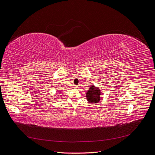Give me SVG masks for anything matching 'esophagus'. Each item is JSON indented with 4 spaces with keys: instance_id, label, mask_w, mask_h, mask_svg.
Segmentation results:
<instances>
[{
    "instance_id": "obj_1",
    "label": "esophagus",
    "mask_w": 155,
    "mask_h": 155,
    "mask_svg": "<svg viewBox=\"0 0 155 155\" xmlns=\"http://www.w3.org/2000/svg\"><path fill=\"white\" fill-rule=\"evenodd\" d=\"M78 87V85H74V88H77Z\"/></svg>"
}]
</instances>
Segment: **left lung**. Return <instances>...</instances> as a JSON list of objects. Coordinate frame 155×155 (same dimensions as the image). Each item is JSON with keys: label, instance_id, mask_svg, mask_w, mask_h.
I'll return each instance as SVG.
<instances>
[{"label": "left lung", "instance_id": "obj_1", "mask_svg": "<svg viewBox=\"0 0 155 155\" xmlns=\"http://www.w3.org/2000/svg\"><path fill=\"white\" fill-rule=\"evenodd\" d=\"M101 91L99 87L91 86L86 93L87 100L91 104H97L100 101Z\"/></svg>", "mask_w": 155, "mask_h": 155}]
</instances>
